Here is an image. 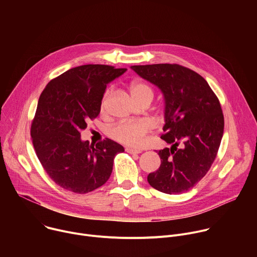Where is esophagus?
Here are the masks:
<instances>
[{
    "label": "esophagus",
    "mask_w": 257,
    "mask_h": 257,
    "mask_svg": "<svg viewBox=\"0 0 257 257\" xmlns=\"http://www.w3.org/2000/svg\"><path fill=\"white\" fill-rule=\"evenodd\" d=\"M125 151H126V153L131 154V155H136V154H140L141 153V151H139V150H134V149H130V148H126Z\"/></svg>",
    "instance_id": "esophagus-1"
}]
</instances>
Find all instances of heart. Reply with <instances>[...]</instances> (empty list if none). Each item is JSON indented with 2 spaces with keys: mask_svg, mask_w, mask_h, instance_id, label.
Wrapping results in <instances>:
<instances>
[{
  "mask_svg": "<svg viewBox=\"0 0 257 257\" xmlns=\"http://www.w3.org/2000/svg\"><path fill=\"white\" fill-rule=\"evenodd\" d=\"M130 92L134 100L138 103L144 98H152L154 92L152 88L143 82H133L130 86ZM109 93L106 92L100 102V109L105 108L106 100ZM153 129V123L149 120H141L138 122H121L111 129H108L107 134L112 139L127 145L131 148H139L144 142L145 136Z\"/></svg>",
  "mask_w": 257,
  "mask_h": 257,
  "instance_id": "1",
  "label": "heart"
}]
</instances>
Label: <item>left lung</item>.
Here are the masks:
<instances>
[{"label": "left lung", "instance_id": "obj_1", "mask_svg": "<svg viewBox=\"0 0 257 257\" xmlns=\"http://www.w3.org/2000/svg\"><path fill=\"white\" fill-rule=\"evenodd\" d=\"M157 85L165 98V126L161 136L172 144L158 152L161 166L148 176L150 185L167 194L193 188L210 169L224 133L221 103L206 80L178 64L131 67Z\"/></svg>", "mask_w": 257, "mask_h": 257}]
</instances>
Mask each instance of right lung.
I'll list each match as a JSON object with an SVG mask.
<instances>
[{
    "mask_svg": "<svg viewBox=\"0 0 257 257\" xmlns=\"http://www.w3.org/2000/svg\"><path fill=\"white\" fill-rule=\"evenodd\" d=\"M126 70L82 65L64 72L43 90L30 135L43 168L63 189L85 194L100 187L112 174L115 157L124 152L114 140L92 145L82 141L80 133L98 116L106 85Z\"/></svg>",
    "mask_w": 257,
    "mask_h": 257,
    "instance_id": "add662e5",
    "label": "right lung"
}]
</instances>
